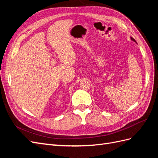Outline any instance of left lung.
<instances>
[{
	"label": "left lung",
	"mask_w": 158,
	"mask_h": 158,
	"mask_svg": "<svg viewBox=\"0 0 158 158\" xmlns=\"http://www.w3.org/2000/svg\"><path fill=\"white\" fill-rule=\"evenodd\" d=\"M131 39L132 40H133V41H134V42H135V43H136V40H135V39H133V37H131Z\"/></svg>",
	"instance_id": "1"
}]
</instances>
